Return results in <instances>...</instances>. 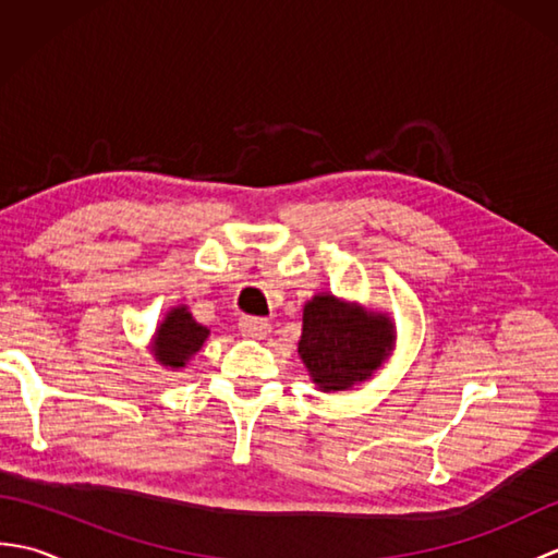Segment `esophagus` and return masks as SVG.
Returning a JSON list of instances; mask_svg holds the SVG:
<instances>
[{"mask_svg":"<svg viewBox=\"0 0 558 558\" xmlns=\"http://www.w3.org/2000/svg\"><path fill=\"white\" fill-rule=\"evenodd\" d=\"M240 330L242 336L246 338H266L270 333V324L266 322V318H258V316H242L240 318Z\"/></svg>","mask_w":558,"mask_h":558,"instance_id":"obj_1","label":"esophagus"}]
</instances>
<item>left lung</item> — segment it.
Returning <instances> with one entry per match:
<instances>
[{
  "label": "left lung",
  "mask_w": 558,
  "mask_h": 558,
  "mask_svg": "<svg viewBox=\"0 0 558 558\" xmlns=\"http://www.w3.org/2000/svg\"><path fill=\"white\" fill-rule=\"evenodd\" d=\"M393 350L396 324L390 314L330 292H316L304 304L298 352L312 384L324 393L369 381Z\"/></svg>",
  "instance_id": "8db88e82"
}]
</instances>
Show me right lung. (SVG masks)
<instances>
[{
	"instance_id": "obj_1",
	"label": "right lung",
	"mask_w": 558,
	"mask_h": 558,
	"mask_svg": "<svg viewBox=\"0 0 558 558\" xmlns=\"http://www.w3.org/2000/svg\"><path fill=\"white\" fill-rule=\"evenodd\" d=\"M210 330L201 326L189 312L186 304H177L165 314L156 333L150 338V354L160 366L170 372H180L194 354L204 348Z\"/></svg>"
}]
</instances>
